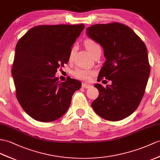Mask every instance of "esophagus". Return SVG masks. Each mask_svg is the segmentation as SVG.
I'll use <instances>...</instances> for the list:
<instances>
[{"mask_svg":"<svg viewBox=\"0 0 160 160\" xmlns=\"http://www.w3.org/2000/svg\"><path fill=\"white\" fill-rule=\"evenodd\" d=\"M81 86H82V88H83L88 89L89 88H91L92 85H89V84H86V83H82V85H81Z\"/></svg>","mask_w":160,"mask_h":160,"instance_id":"1","label":"esophagus"}]
</instances>
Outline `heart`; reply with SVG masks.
<instances>
[{"instance_id": "1", "label": "heart", "mask_w": 160, "mask_h": 160, "mask_svg": "<svg viewBox=\"0 0 160 160\" xmlns=\"http://www.w3.org/2000/svg\"><path fill=\"white\" fill-rule=\"evenodd\" d=\"M85 48H86L87 50L89 52V53L92 56L93 53H94L98 49H100V47L99 45L95 41H88L85 42ZM72 58V53L70 55V60ZM95 71L93 70H92L90 68H77L73 72V75L76 77L77 79L88 81L91 79L92 76L95 75Z\"/></svg>"}]
</instances>
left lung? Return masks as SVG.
<instances>
[{"instance_id":"8db88e82","label":"left lung","mask_w":160,"mask_h":160,"mask_svg":"<svg viewBox=\"0 0 160 160\" xmlns=\"http://www.w3.org/2000/svg\"><path fill=\"white\" fill-rule=\"evenodd\" d=\"M88 36L102 47L106 62L98 77L112 84L94 85L99 96L92 103L96 114L112 122L130 115L139 106L145 93L150 65L146 45L130 27L121 23L88 27Z\"/></svg>"}]
</instances>
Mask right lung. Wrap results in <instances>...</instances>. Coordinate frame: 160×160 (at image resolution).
Masks as SVG:
<instances>
[{
    "label": "right lung",
    "instance_id": "1",
    "mask_svg": "<svg viewBox=\"0 0 160 160\" xmlns=\"http://www.w3.org/2000/svg\"><path fill=\"white\" fill-rule=\"evenodd\" d=\"M85 28L78 25H41L19 38L11 73L16 97L34 119L50 122L65 114L81 83L68 77L59 82V67L67 64L71 48Z\"/></svg>",
    "mask_w": 160,
    "mask_h": 160
}]
</instances>
